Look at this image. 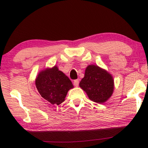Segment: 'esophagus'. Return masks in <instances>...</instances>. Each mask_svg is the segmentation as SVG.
<instances>
[{"label": "esophagus", "mask_w": 148, "mask_h": 148, "mask_svg": "<svg viewBox=\"0 0 148 148\" xmlns=\"http://www.w3.org/2000/svg\"><path fill=\"white\" fill-rule=\"evenodd\" d=\"M79 79H75V80L74 81V82H73L74 86H76V87H77L79 86Z\"/></svg>", "instance_id": "34e87169"}]
</instances>
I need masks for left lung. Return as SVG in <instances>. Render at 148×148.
Returning a JSON list of instances; mask_svg holds the SVG:
<instances>
[{"label": "left lung", "instance_id": "1", "mask_svg": "<svg viewBox=\"0 0 148 148\" xmlns=\"http://www.w3.org/2000/svg\"><path fill=\"white\" fill-rule=\"evenodd\" d=\"M79 86L87 93L91 100L104 103L112 96L114 81L106 71L92 64L86 68Z\"/></svg>", "mask_w": 148, "mask_h": 148}]
</instances>
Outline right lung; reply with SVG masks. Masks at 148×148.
<instances>
[{"label":"right lung","mask_w":148,"mask_h":148,"mask_svg":"<svg viewBox=\"0 0 148 148\" xmlns=\"http://www.w3.org/2000/svg\"><path fill=\"white\" fill-rule=\"evenodd\" d=\"M36 86L42 98L57 105L64 102L68 91L73 88L69 78L56 66L40 72L36 79Z\"/></svg>","instance_id":"right-lung-1"}]
</instances>
